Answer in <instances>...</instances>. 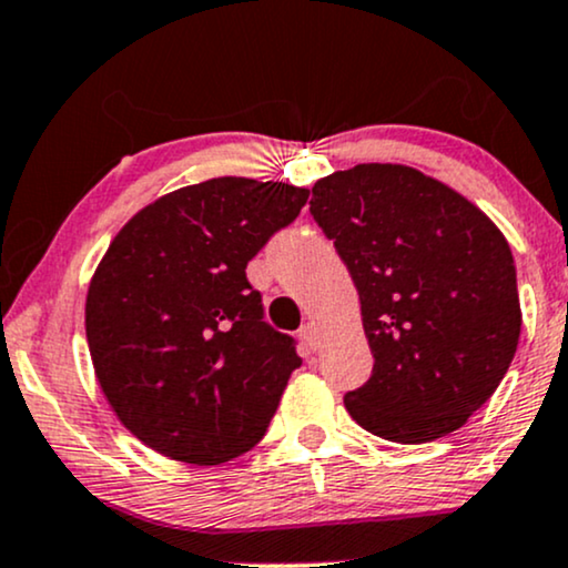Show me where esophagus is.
<instances>
[{
    "instance_id": "1",
    "label": "esophagus",
    "mask_w": 568,
    "mask_h": 568,
    "mask_svg": "<svg viewBox=\"0 0 568 568\" xmlns=\"http://www.w3.org/2000/svg\"><path fill=\"white\" fill-rule=\"evenodd\" d=\"M298 338H302V344L306 346V349H317L320 346V336H317V327H314L312 323L302 325V331H298Z\"/></svg>"
}]
</instances>
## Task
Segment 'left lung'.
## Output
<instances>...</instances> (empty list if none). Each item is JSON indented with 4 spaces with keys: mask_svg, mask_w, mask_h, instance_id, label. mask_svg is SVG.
<instances>
[{
    "mask_svg": "<svg viewBox=\"0 0 568 568\" xmlns=\"http://www.w3.org/2000/svg\"><path fill=\"white\" fill-rule=\"evenodd\" d=\"M310 211L357 285L375 357L344 396L365 432L423 444L457 432L500 386L521 336L510 245L457 190L402 163L314 182Z\"/></svg>",
    "mask_w": 568,
    "mask_h": 568,
    "instance_id": "8db88e82",
    "label": "left lung"
}]
</instances>
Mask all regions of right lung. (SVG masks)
Instances as JSON below:
<instances>
[{
    "label": "right lung",
    "mask_w": 568,
    "mask_h": 568,
    "mask_svg": "<svg viewBox=\"0 0 568 568\" xmlns=\"http://www.w3.org/2000/svg\"><path fill=\"white\" fill-rule=\"evenodd\" d=\"M310 197L245 176L187 184L129 219L87 291V344L115 418L172 460L219 466L262 442L293 338L262 320L245 264Z\"/></svg>",
    "instance_id": "add662e5"
}]
</instances>
